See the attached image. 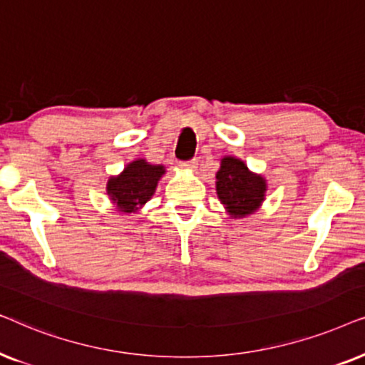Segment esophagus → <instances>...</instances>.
Here are the masks:
<instances>
[{
    "label": "esophagus",
    "mask_w": 365,
    "mask_h": 365,
    "mask_svg": "<svg viewBox=\"0 0 365 365\" xmlns=\"http://www.w3.org/2000/svg\"><path fill=\"white\" fill-rule=\"evenodd\" d=\"M197 165H198V162L195 158H193V160H188V162H182V163H180V167L185 168V170H190V172H195Z\"/></svg>",
    "instance_id": "esophagus-1"
}]
</instances>
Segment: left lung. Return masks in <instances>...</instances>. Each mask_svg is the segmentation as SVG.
Returning <instances> with one entry per match:
<instances>
[{
    "instance_id": "left-lung-1",
    "label": "left lung",
    "mask_w": 365,
    "mask_h": 365,
    "mask_svg": "<svg viewBox=\"0 0 365 365\" xmlns=\"http://www.w3.org/2000/svg\"><path fill=\"white\" fill-rule=\"evenodd\" d=\"M215 178L217 195L228 215L242 218L259 210L265 198L267 182L262 175L252 173L242 160L223 157Z\"/></svg>"
}]
</instances>
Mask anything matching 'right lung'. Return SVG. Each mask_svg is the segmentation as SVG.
<instances>
[{
	"label": "right lung",
	"instance_id": "1",
	"mask_svg": "<svg viewBox=\"0 0 365 365\" xmlns=\"http://www.w3.org/2000/svg\"><path fill=\"white\" fill-rule=\"evenodd\" d=\"M163 173V165H152L143 158L135 160L120 175L108 180L106 193L120 212L135 213L153 197Z\"/></svg>",
	"mask_w": 365,
	"mask_h": 365
}]
</instances>
